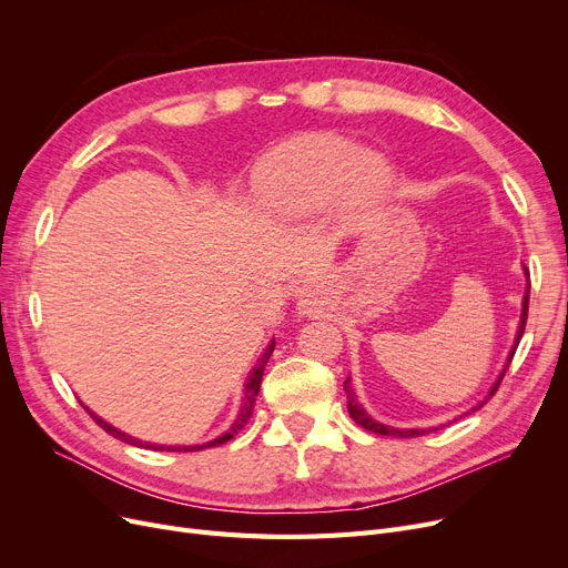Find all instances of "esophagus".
<instances>
[{"instance_id": "1", "label": "esophagus", "mask_w": 568, "mask_h": 568, "mask_svg": "<svg viewBox=\"0 0 568 568\" xmlns=\"http://www.w3.org/2000/svg\"><path fill=\"white\" fill-rule=\"evenodd\" d=\"M298 312H301V314H314V312H316V298H314V295H312L310 291L301 295Z\"/></svg>"}]
</instances>
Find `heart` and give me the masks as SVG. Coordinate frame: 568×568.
I'll return each mask as SVG.
<instances>
[{
  "label": "heart",
  "mask_w": 568,
  "mask_h": 568,
  "mask_svg": "<svg viewBox=\"0 0 568 568\" xmlns=\"http://www.w3.org/2000/svg\"><path fill=\"white\" fill-rule=\"evenodd\" d=\"M388 182L384 154L356 150L337 133L312 131L267 154L254 171L252 189L267 217L301 220L335 196L344 212H361L386 192Z\"/></svg>",
  "instance_id": "obj_1"
}]
</instances>
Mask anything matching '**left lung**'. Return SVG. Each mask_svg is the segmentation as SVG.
Masks as SVG:
<instances>
[{
    "mask_svg": "<svg viewBox=\"0 0 568 568\" xmlns=\"http://www.w3.org/2000/svg\"><path fill=\"white\" fill-rule=\"evenodd\" d=\"M523 270H525V277H527V288H525V298H523V314H520V323H518V331H516V339H513V346H510V351H508V358H506V363H504V367H501V374L497 376L495 386L490 388V393L485 395V399H480L478 404H474V407H471L469 412H465L463 416H467V414H471V412L480 409L483 404L488 402V399L495 395V390L499 388V384H501V379H504V374H506V369H508V365H510V361H513V354H516V348H518V344H520V339H523L525 323H527V310H529V270H527L525 265H523ZM344 390H346V409H348L351 418H354L358 425H363L365 429L374 432V435H386V437L412 439V437H423L425 432H429V429H437V427H427V429H423V427H395V425H384L382 420L372 418V416L365 412V407H363V404L358 402V395L354 393V386H351V376H346ZM463 416H460V418H463ZM455 420H457V418H455ZM450 423H453V420H450Z\"/></svg>",
    "mask_w": 568,
    "mask_h": 568,
    "instance_id": "obj_1",
    "label": "left lung"
}]
</instances>
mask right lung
Wrapping results in <instances>:
<instances>
[{"instance_id":"obj_1","label":"right lung","mask_w":568,"mask_h":568,"mask_svg":"<svg viewBox=\"0 0 568 568\" xmlns=\"http://www.w3.org/2000/svg\"><path fill=\"white\" fill-rule=\"evenodd\" d=\"M273 351H275V339L267 344V348L263 351V356L258 358V363H256V367L250 372V379L245 382V397H242V407H240V412H237V416H235V420L231 423V427L224 432V435H220L217 439H212V442H207V444H194V446H159V444H150V442H141V439H136V437H131V435H126V432H122V429H118V427H113L111 423L108 420H103V418H99L94 412H90V416L94 418V423L97 425H101L108 435H113L115 439H120V442H124V444H131V446H141V448H152V450H203V448H210V446H220V444H226L229 439H233V435H237V432L245 427V423L250 420V416H252V412H254V402H256V395H258V388H261V379H263V369H265V363L270 361V356H273Z\"/></svg>"}]
</instances>
